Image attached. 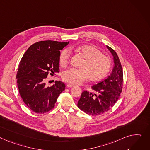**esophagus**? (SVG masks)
Listing matches in <instances>:
<instances>
[{"label":"esophagus","mask_w":150,"mask_h":150,"mask_svg":"<svg viewBox=\"0 0 150 150\" xmlns=\"http://www.w3.org/2000/svg\"><path fill=\"white\" fill-rule=\"evenodd\" d=\"M66 86H67V87H68V88H71V87H74V85L70 84H66Z\"/></svg>","instance_id":"34e87169"}]
</instances>
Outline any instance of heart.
Instances as JSON below:
<instances>
[{
	"label": "heart",
	"mask_w": 150,
	"mask_h": 150,
	"mask_svg": "<svg viewBox=\"0 0 150 150\" xmlns=\"http://www.w3.org/2000/svg\"><path fill=\"white\" fill-rule=\"evenodd\" d=\"M78 51L84 58L80 69L70 68L63 74V80L73 85H79L90 78L91 81H98L103 78L111 67V60L107 56L92 46H83ZM71 54L64 49L59 54V63L63 67H66L70 60Z\"/></svg>",
	"instance_id": "b5f03b06"
}]
</instances>
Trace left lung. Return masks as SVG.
I'll list each match as a JSON object with an SVG mask.
<instances>
[{
	"mask_svg": "<svg viewBox=\"0 0 150 150\" xmlns=\"http://www.w3.org/2000/svg\"><path fill=\"white\" fill-rule=\"evenodd\" d=\"M113 56L115 66L111 74L101 82L92 86L96 93L83 92L78 102V107L88 115H102L114 106L122 92L123 70L116 52L107 46Z\"/></svg>",
	"mask_w": 150,
	"mask_h": 150,
	"instance_id": "left-lung-1",
	"label": "left lung"
}]
</instances>
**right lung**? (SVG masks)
Masks as SVG:
<instances>
[{
	"instance_id": "obj_1",
	"label": "right lung",
	"mask_w": 150,
	"mask_h": 150,
	"mask_svg": "<svg viewBox=\"0 0 150 150\" xmlns=\"http://www.w3.org/2000/svg\"><path fill=\"white\" fill-rule=\"evenodd\" d=\"M68 42L40 41L30 46L23 55L16 74L18 92L24 103L35 113L42 114L52 110L65 84L56 81L46 87L48 75L59 72L60 50Z\"/></svg>"
}]
</instances>
